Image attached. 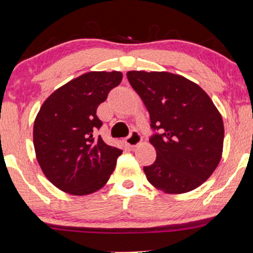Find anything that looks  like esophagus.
Instances as JSON below:
<instances>
[{"label": "esophagus", "mask_w": 253, "mask_h": 253, "mask_svg": "<svg viewBox=\"0 0 253 253\" xmlns=\"http://www.w3.org/2000/svg\"><path fill=\"white\" fill-rule=\"evenodd\" d=\"M142 141V136H141L140 132H137L136 129H133L128 136L126 137V143L130 147H136L137 144L141 143Z\"/></svg>", "instance_id": "1"}]
</instances>
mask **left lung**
I'll return each instance as SVG.
<instances>
[{"instance_id":"left-lung-1","label":"left lung","mask_w":253,"mask_h":253,"mask_svg":"<svg viewBox=\"0 0 253 253\" xmlns=\"http://www.w3.org/2000/svg\"><path fill=\"white\" fill-rule=\"evenodd\" d=\"M150 114L156 160L144 167L147 179L171 194L192 191L216 169L223 149V120L210 96L180 75L127 73Z\"/></svg>"}]
</instances>
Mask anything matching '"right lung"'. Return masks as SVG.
Here are the masks:
<instances>
[{
  "label": "right lung",
  "instance_id": "add662e5",
  "mask_svg": "<svg viewBox=\"0 0 253 253\" xmlns=\"http://www.w3.org/2000/svg\"><path fill=\"white\" fill-rule=\"evenodd\" d=\"M123 80L120 72H90L55 90L40 107L33 144L42 172L74 195L98 191L107 183L123 150L109 146L97 130V107Z\"/></svg>",
  "mask_w": 253,
  "mask_h": 253
}]
</instances>
